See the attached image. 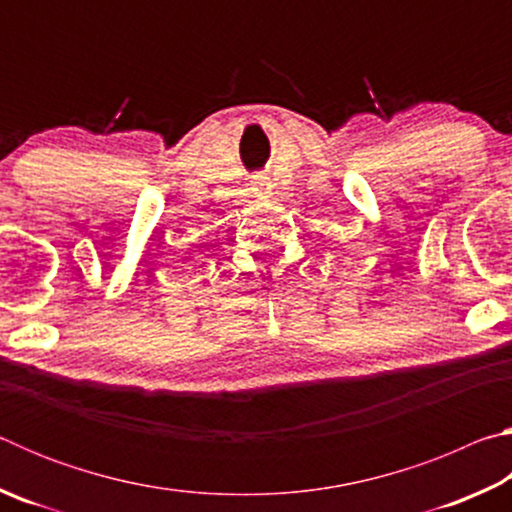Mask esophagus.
Listing matches in <instances>:
<instances>
[{"mask_svg": "<svg viewBox=\"0 0 512 512\" xmlns=\"http://www.w3.org/2000/svg\"><path fill=\"white\" fill-rule=\"evenodd\" d=\"M250 183H253L255 192H268V189H271V180H268L264 173H259V176H253V180H250Z\"/></svg>", "mask_w": 512, "mask_h": 512, "instance_id": "obj_1", "label": "esophagus"}]
</instances>
